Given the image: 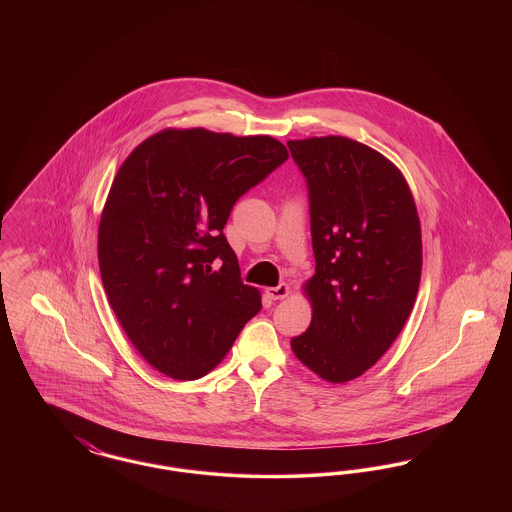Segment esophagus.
<instances>
[{
	"label": "esophagus",
	"mask_w": 512,
	"mask_h": 512,
	"mask_svg": "<svg viewBox=\"0 0 512 512\" xmlns=\"http://www.w3.org/2000/svg\"><path fill=\"white\" fill-rule=\"evenodd\" d=\"M267 295L270 299H284V297H288L290 295V286L288 284H278V286H274V288H267Z\"/></svg>",
	"instance_id": "obj_1"
}]
</instances>
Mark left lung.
I'll use <instances>...</instances> for the list:
<instances>
[{"mask_svg":"<svg viewBox=\"0 0 512 512\" xmlns=\"http://www.w3.org/2000/svg\"><path fill=\"white\" fill-rule=\"evenodd\" d=\"M309 190L315 276L295 357L322 380L359 378L390 349L413 311L422 272L420 220L401 171L343 136L290 140Z\"/></svg>","mask_w":512,"mask_h":512,"instance_id":"1","label":"left lung"}]
</instances>
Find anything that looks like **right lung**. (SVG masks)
Listing matches in <instances>:
<instances>
[{
	"label": "right lung",
	"instance_id": "add662e5",
	"mask_svg": "<svg viewBox=\"0 0 512 512\" xmlns=\"http://www.w3.org/2000/svg\"><path fill=\"white\" fill-rule=\"evenodd\" d=\"M288 157L270 136L167 128L122 163L99 220V272L122 330L159 372L205 376L261 311L222 228Z\"/></svg>",
	"mask_w": 512,
	"mask_h": 512
}]
</instances>
